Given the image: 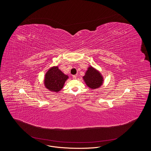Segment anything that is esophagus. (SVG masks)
Returning a JSON list of instances; mask_svg holds the SVG:
<instances>
[{
    "mask_svg": "<svg viewBox=\"0 0 151 151\" xmlns=\"http://www.w3.org/2000/svg\"><path fill=\"white\" fill-rule=\"evenodd\" d=\"M72 78L73 79H76V75H73V76H72Z\"/></svg>",
    "mask_w": 151,
    "mask_h": 151,
    "instance_id": "esophagus-1",
    "label": "esophagus"
}]
</instances>
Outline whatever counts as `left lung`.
<instances>
[{
    "mask_svg": "<svg viewBox=\"0 0 151 151\" xmlns=\"http://www.w3.org/2000/svg\"><path fill=\"white\" fill-rule=\"evenodd\" d=\"M86 86L91 89L99 88L103 83V78L100 73L92 67H89L83 77Z\"/></svg>",
    "mask_w": 151,
    "mask_h": 151,
    "instance_id": "8db88e82",
    "label": "left lung"
}]
</instances>
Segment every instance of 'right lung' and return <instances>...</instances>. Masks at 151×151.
Here are the masks:
<instances>
[{
  "mask_svg": "<svg viewBox=\"0 0 151 151\" xmlns=\"http://www.w3.org/2000/svg\"><path fill=\"white\" fill-rule=\"evenodd\" d=\"M68 78L58 67H53L46 72L45 78V86L51 91L58 92L65 84V81Z\"/></svg>",
  "mask_w": 151,
  "mask_h": 151,
  "instance_id": "obj_1",
  "label": "right lung"
}]
</instances>
